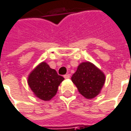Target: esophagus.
<instances>
[{"label": "esophagus", "mask_w": 131, "mask_h": 131, "mask_svg": "<svg viewBox=\"0 0 131 131\" xmlns=\"http://www.w3.org/2000/svg\"><path fill=\"white\" fill-rule=\"evenodd\" d=\"M64 77L65 79H69V78H70V74H65V75L64 76Z\"/></svg>", "instance_id": "1"}]
</instances>
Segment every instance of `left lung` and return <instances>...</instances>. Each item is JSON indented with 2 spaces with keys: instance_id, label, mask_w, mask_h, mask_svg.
Listing matches in <instances>:
<instances>
[{
  "instance_id": "obj_1",
  "label": "left lung",
  "mask_w": 131,
  "mask_h": 131,
  "mask_svg": "<svg viewBox=\"0 0 131 131\" xmlns=\"http://www.w3.org/2000/svg\"><path fill=\"white\" fill-rule=\"evenodd\" d=\"M71 79L79 92L87 99L97 95L105 81L103 72L89 62L81 63Z\"/></svg>"
}]
</instances>
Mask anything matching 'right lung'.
Instances as JSON below:
<instances>
[{
    "label": "right lung",
    "mask_w": 131,
    "mask_h": 131,
    "mask_svg": "<svg viewBox=\"0 0 131 131\" xmlns=\"http://www.w3.org/2000/svg\"><path fill=\"white\" fill-rule=\"evenodd\" d=\"M64 78L46 62L38 65L29 74L28 84L34 95L42 100H50L58 90L59 85Z\"/></svg>",
    "instance_id": "1"
}]
</instances>
